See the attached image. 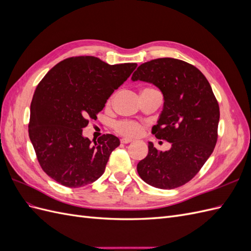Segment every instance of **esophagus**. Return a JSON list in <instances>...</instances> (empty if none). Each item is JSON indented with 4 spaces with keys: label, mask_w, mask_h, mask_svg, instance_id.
<instances>
[{
    "label": "esophagus",
    "mask_w": 251,
    "mask_h": 251,
    "mask_svg": "<svg viewBox=\"0 0 251 251\" xmlns=\"http://www.w3.org/2000/svg\"><path fill=\"white\" fill-rule=\"evenodd\" d=\"M121 141V143H130V142H132L133 141V139H131V138H126V137H125V138H123L120 140Z\"/></svg>",
    "instance_id": "1"
}]
</instances>
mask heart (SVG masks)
Segmentation results:
<instances>
[{"instance_id":"1","label":"heart","mask_w":251,"mask_h":251,"mask_svg":"<svg viewBox=\"0 0 251 251\" xmlns=\"http://www.w3.org/2000/svg\"><path fill=\"white\" fill-rule=\"evenodd\" d=\"M111 100H112V97L109 98L108 103L111 102ZM114 130L123 136H127V137H135V136H137L140 133L141 127H140V125L135 123V121L120 120V121H117V123H115V125H114Z\"/></svg>"}]
</instances>
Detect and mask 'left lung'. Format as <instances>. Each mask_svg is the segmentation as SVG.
Returning <instances> with one entry per match:
<instances>
[{"label": "left lung", "mask_w": 251, "mask_h": 251, "mask_svg": "<svg viewBox=\"0 0 251 251\" xmlns=\"http://www.w3.org/2000/svg\"><path fill=\"white\" fill-rule=\"evenodd\" d=\"M132 79L161 90L163 111L151 133L172 144L159 151L150 142L148 156L137 164L139 176L162 189L184 185L199 173L218 140L220 109L209 82L198 68L171 57L141 64Z\"/></svg>", "instance_id": "obj_1"}]
</instances>
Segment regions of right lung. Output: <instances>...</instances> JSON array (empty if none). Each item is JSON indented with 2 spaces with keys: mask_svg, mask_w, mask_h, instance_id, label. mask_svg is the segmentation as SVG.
Here are the masks:
<instances>
[{
  "mask_svg": "<svg viewBox=\"0 0 251 251\" xmlns=\"http://www.w3.org/2000/svg\"><path fill=\"white\" fill-rule=\"evenodd\" d=\"M137 64L109 65L95 56H72L56 64L37 85L30 105L29 138L43 171L67 187H81L104 172L119 139L102 135L97 142L82 136L114 90Z\"/></svg>",
  "mask_w": 251,
  "mask_h": 251,
  "instance_id": "add662e5",
  "label": "right lung"
}]
</instances>
